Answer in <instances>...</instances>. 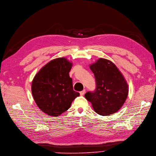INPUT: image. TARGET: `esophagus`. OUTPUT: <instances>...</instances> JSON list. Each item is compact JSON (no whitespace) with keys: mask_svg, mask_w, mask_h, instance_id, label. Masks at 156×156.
Here are the masks:
<instances>
[{"mask_svg":"<svg viewBox=\"0 0 156 156\" xmlns=\"http://www.w3.org/2000/svg\"><path fill=\"white\" fill-rule=\"evenodd\" d=\"M85 93V90H83L82 91L80 92V96H83L84 94Z\"/></svg>","mask_w":156,"mask_h":156,"instance_id":"esophagus-1","label":"esophagus"}]
</instances>
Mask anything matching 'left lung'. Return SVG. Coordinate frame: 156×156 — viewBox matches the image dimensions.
Masks as SVG:
<instances>
[{"mask_svg":"<svg viewBox=\"0 0 156 156\" xmlns=\"http://www.w3.org/2000/svg\"><path fill=\"white\" fill-rule=\"evenodd\" d=\"M96 78V89L85 94L94 111L103 116L118 112L127 98L129 87L123 74L110 60L100 58L90 64Z\"/></svg>","mask_w":156,"mask_h":156,"instance_id":"8db88e82","label":"left lung"}]
</instances>
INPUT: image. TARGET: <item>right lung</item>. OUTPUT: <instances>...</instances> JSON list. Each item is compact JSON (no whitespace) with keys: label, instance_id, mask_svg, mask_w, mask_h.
Returning <instances> with one entry per match:
<instances>
[{"label":"right lung","instance_id":"1","mask_svg":"<svg viewBox=\"0 0 156 156\" xmlns=\"http://www.w3.org/2000/svg\"><path fill=\"white\" fill-rule=\"evenodd\" d=\"M73 63L65 57L47 63L34 77L31 90L39 109L51 117H57L70 108L80 93L73 90L69 73Z\"/></svg>","mask_w":156,"mask_h":156}]
</instances>
